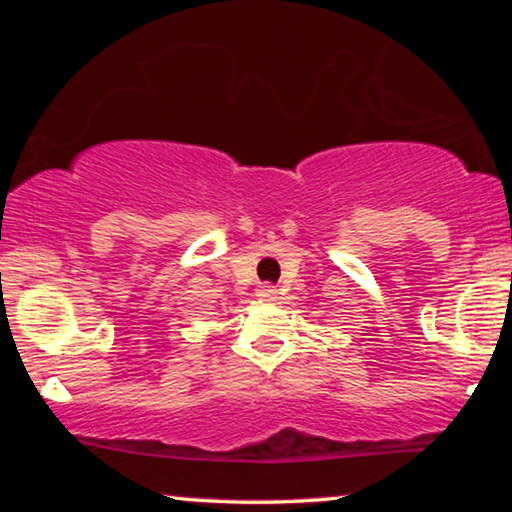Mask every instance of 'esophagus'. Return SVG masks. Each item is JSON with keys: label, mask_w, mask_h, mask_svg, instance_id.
<instances>
[{"label": "esophagus", "mask_w": 512, "mask_h": 512, "mask_svg": "<svg viewBox=\"0 0 512 512\" xmlns=\"http://www.w3.org/2000/svg\"><path fill=\"white\" fill-rule=\"evenodd\" d=\"M257 296L262 298V300H275L277 289L273 287V284H259V287H257Z\"/></svg>", "instance_id": "obj_1"}]
</instances>
